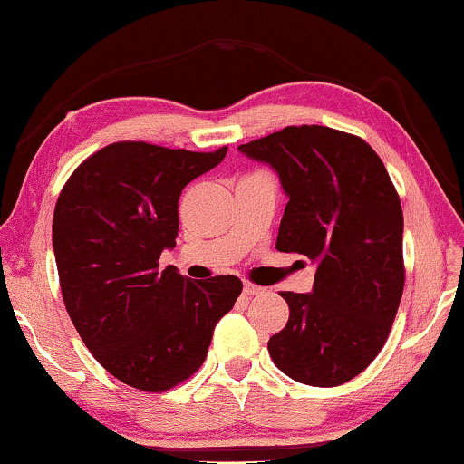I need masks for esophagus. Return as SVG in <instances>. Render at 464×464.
Wrapping results in <instances>:
<instances>
[{
  "mask_svg": "<svg viewBox=\"0 0 464 464\" xmlns=\"http://www.w3.org/2000/svg\"><path fill=\"white\" fill-rule=\"evenodd\" d=\"M243 293H246L247 296H254V295L264 293V288L254 285V282H246V285H243Z\"/></svg>",
  "mask_w": 464,
  "mask_h": 464,
  "instance_id": "esophagus-1",
  "label": "esophagus"
}]
</instances>
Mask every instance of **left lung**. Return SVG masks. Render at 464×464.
<instances>
[{
    "mask_svg": "<svg viewBox=\"0 0 464 464\" xmlns=\"http://www.w3.org/2000/svg\"><path fill=\"white\" fill-rule=\"evenodd\" d=\"M276 169L288 196L276 249L317 264L313 293H280L288 324L270 337L282 372L337 387L379 356L405 285L403 210L387 168L364 139L319 124L239 145Z\"/></svg>",
    "mask_w": 464,
    "mask_h": 464,
    "instance_id": "8db88e82",
    "label": "left lung"
}]
</instances>
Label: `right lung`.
<instances>
[{
	"instance_id": "1",
	"label": "right lung",
	"mask_w": 464,
	"mask_h": 464,
	"mask_svg": "<svg viewBox=\"0 0 464 464\" xmlns=\"http://www.w3.org/2000/svg\"><path fill=\"white\" fill-rule=\"evenodd\" d=\"M225 155L119 140L59 194L53 249L65 309L92 356L129 387L163 392L190 379L241 295L237 276L192 282L160 270L176 246L179 194Z\"/></svg>"
}]
</instances>
